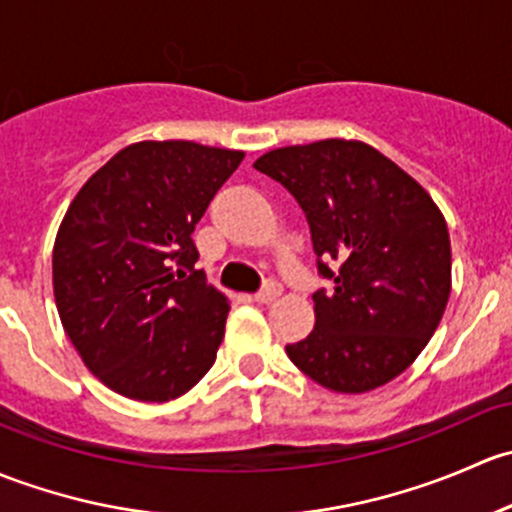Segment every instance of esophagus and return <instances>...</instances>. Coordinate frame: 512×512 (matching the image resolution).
Listing matches in <instances>:
<instances>
[{"mask_svg":"<svg viewBox=\"0 0 512 512\" xmlns=\"http://www.w3.org/2000/svg\"><path fill=\"white\" fill-rule=\"evenodd\" d=\"M281 293H283V288L278 286L276 281H268L266 286H263L261 291L254 295V300H256V303H261V305H268V303H273V300L281 298Z\"/></svg>","mask_w":512,"mask_h":512,"instance_id":"esophagus-1","label":"esophagus"}]
</instances>
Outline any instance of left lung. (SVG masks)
<instances>
[{
    "mask_svg": "<svg viewBox=\"0 0 512 512\" xmlns=\"http://www.w3.org/2000/svg\"><path fill=\"white\" fill-rule=\"evenodd\" d=\"M254 167L300 204L318 271L333 281V293L313 295V333L286 345L291 362L340 394L392 382L421 355L449 303L451 239L441 209L360 140L278 147Z\"/></svg>",
    "mask_w": 512,
    "mask_h": 512,
    "instance_id": "left-lung-1",
    "label": "left lung"
}]
</instances>
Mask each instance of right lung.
Wrapping results in <instances>:
<instances>
[{
  "label": "right lung",
  "instance_id": "add662e5",
  "mask_svg": "<svg viewBox=\"0 0 512 512\" xmlns=\"http://www.w3.org/2000/svg\"><path fill=\"white\" fill-rule=\"evenodd\" d=\"M241 160L189 140L133 142L66 209L56 308L83 365L113 392L170 402L214 365L229 298L194 268L192 231Z\"/></svg>",
  "mask_w": 512,
  "mask_h": 512
}]
</instances>
